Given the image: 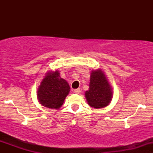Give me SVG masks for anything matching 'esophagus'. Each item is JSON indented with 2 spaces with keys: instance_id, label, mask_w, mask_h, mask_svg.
<instances>
[{
  "instance_id": "1",
  "label": "esophagus",
  "mask_w": 153,
  "mask_h": 153,
  "mask_svg": "<svg viewBox=\"0 0 153 153\" xmlns=\"http://www.w3.org/2000/svg\"><path fill=\"white\" fill-rule=\"evenodd\" d=\"M73 92L75 93V94H79L80 93V88H77V89H75L74 91Z\"/></svg>"
}]
</instances>
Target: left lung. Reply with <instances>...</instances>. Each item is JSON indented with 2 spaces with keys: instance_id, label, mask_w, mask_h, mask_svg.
I'll list each match as a JSON object with an SVG mask.
<instances>
[{
  "instance_id": "1",
  "label": "left lung",
  "mask_w": 153,
  "mask_h": 153,
  "mask_svg": "<svg viewBox=\"0 0 153 153\" xmlns=\"http://www.w3.org/2000/svg\"><path fill=\"white\" fill-rule=\"evenodd\" d=\"M85 97L91 107L96 108L108 106L112 98L110 85L100 70L91 72L89 90L85 91Z\"/></svg>"
}]
</instances>
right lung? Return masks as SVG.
Returning <instances> with one entry per match:
<instances>
[{"label":"right lung","instance_id":"add662e5","mask_svg":"<svg viewBox=\"0 0 153 153\" xmlns=\"http://www.w3.org/2000/svg\"><path fill=\"white\" fill-rule=\"evenodd\" d=\"M68 82L61 78L58 71L49 72L37 91L39 101L44 106L58 109L70 92Z\"/></svg>","mask_w":153,"mask_h":153}]
</instances>
